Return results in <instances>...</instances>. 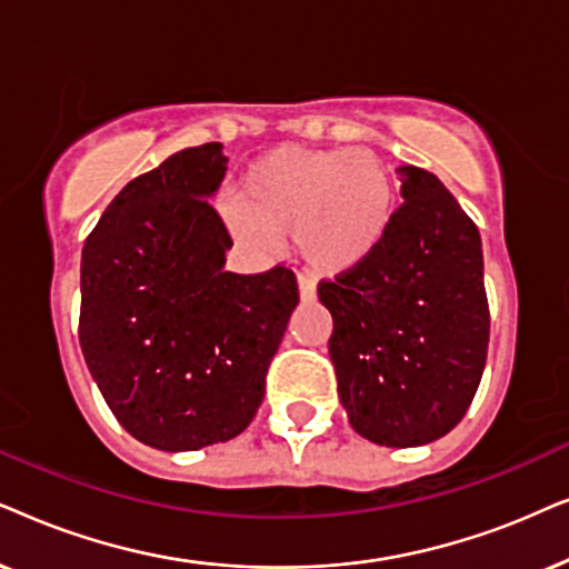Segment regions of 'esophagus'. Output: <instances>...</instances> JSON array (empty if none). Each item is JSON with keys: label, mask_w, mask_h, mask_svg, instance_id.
<instances>
[{"label": "esophagus", "mask_w": 569, "mask_h": 569, "mask_svg": "<svg viewBox=\"0 0 569 569\" xmlns=\"http://www.w3.org/2000/svg\"><path fill=\"white\" fill-rule=\"evenodd\" d=\"M297 283H299L301 301H312L317 297V280L312 276H301V272H299Z\"/></svg>", "instance_id": "34e87169"}]
</instances>
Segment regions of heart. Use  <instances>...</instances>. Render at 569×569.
<instances>
[{
  "instance_id": "1",
  "label": "heart",
  "mask_w": 569,
  "mask_h": 569,
  "mask_svg": "<svg viewBox=\"0 0 569 569\" xmlns=\"http://www.w3.org/2000/svg\"><path fill=\"white\" fill-rule=\"evenodd\" d=\"M398 187L388 166L356 148H278L257 158L223 218L241 244L276 252L289 231L315 270L343 276L385 244Z\"/></svg>"
}]
</instances>
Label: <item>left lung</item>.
Here are the masks:
<instances>
[{
    "instance_id": "8db88e82",
    "label": "left lung",
    "mask_w": 569,
    "mask_h": 569,
    "mask_svg": "<svg viewBox=\"0 0 569 569\" xmlns=\"http://www.w3.org/2000/svg\"><path fill=\"white\" fill-rule=\"evenodd\" d=\"M403 206L361 268L322 280L330 359L356 435L419 448L463 419L489 346L479 229L435 173L400 166Z\"/></svg>"
}]
</instances>
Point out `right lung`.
I'll use <instances>...</instances> for the list:
<instances>
[{"label": "right lung", "instance_id": "add662e5", "mask_svg": "<svg viewBox=\"0 0 569 569\" xmlns=\"http://www.w3.org/2000/svg\"><path fill=\"white\" fill-rule=\"evenodd\" d=\"M226 163L221 142L169 156L113 197L82 247V356L117 421L156 450L249 427L299 305L283 264L223 270L233 241L208 200Z\"/></svg>", "mask_w": 569, "mask_h": 569}]
</instances>
